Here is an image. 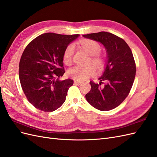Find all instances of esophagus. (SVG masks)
<instances>
[{"mask_svg":"<svg viewBox=\"0 0 157 157\" xmlns=\"http://www.w3.org/2000/svg\"><path fill=\"white\" fill-rule=\"evenodd\" d=\"M74 83L76 84V85H80V84H82V82H81L76 81V80H75V81H74Z\"/></svg>","mask_w":157,"mask_h":157,"instance_id":"obj_1","label":"esophagus"}]
</instances>
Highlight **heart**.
Returning <instances> with one entry per match:
<instances>
[{"mask_svg": "<svg viewBox=\"0 0 157 157\" xmlns=\"http://www.w3.org/2000/svg\"><path fill=\"white\" fill-rule=\"evenodd\" d=\"M80 44L88 54L92 56L91 58L92 63H94L95 66L98 67H101L103 66L104 59L101 56L98 54L101 51V48L98 42L90 39H83L80 41ZM74 53V46L73 44H70L64 50L63 55V62L66 65H70L71 63ZM95 72L96 70L93 66H88L86 67L76 66L68 70V75L75 80L82 82L95 75Z\"/></svg>", "mask_w": 157, "mask_h": 157, "instance_id": "b5f03b06", "label": "heart"}]
</instances>
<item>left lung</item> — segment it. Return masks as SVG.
<instances>
[{
	"instance_id": "obj_1",
	"label": "left lung",
	"mask_w": 157,
	"mask_h": 157,
	"mask_svg": "<svg viewBox=\"0 0 157 157\" xmlns=\"http://www.w3.org/2000/svg\"><path fill=\"white\" fill-rule=\"evenodd\" d=\"M102 44L107 52V62L99 83L90 82L91 90L86 95L87 102L100 111H109L119 106L130 92L134 82L136 66L129 46L122 38L107 32L83 35ZM105 82L104 85H101Z\"/></svg>"
}]
</instances>
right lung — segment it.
I'll list each match as a JSON object with an SVG mask.
<instances>
[{
	"label": "right lung",
	"instance_id": "1",
	"mask_svg": "<svg viewBox=\"0 0 157 157\" xmlns=\"http://www.w3.org/2000/svg\"><path fill=\"white\" fill-rule=\"evenodd\" d=\"M79 34L45 33L34 38L24 50L19 63V79L29 101L36 109L52 112L66 101L70 79L60 80L65 73L63 55Z\"/></svg>",
	"mask_w": 157,
	"mask_h": 157
}]
</instances>
